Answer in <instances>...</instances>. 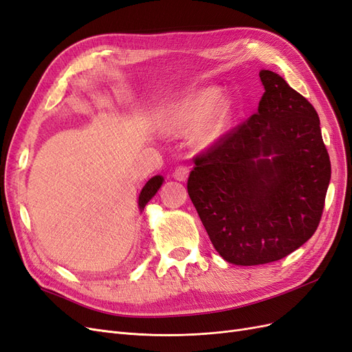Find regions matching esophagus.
Masks as SVG:
<instances>
[{
  "label": "esophagus",
  "instance_id": "1",
  "mask_svg": "<svg viewBox=\"0 0 352 352\" xmlns=\"http://www.w3.org/2000/svg\"><path fill=\"white\" fill-rule=\"evenodd\" d=\"M190 174V169L187 166H178L174 171V178L178 181H187Z\"/></svg>",
  "mask_w": 352,
  "mask_h": 352
}]
</instances>
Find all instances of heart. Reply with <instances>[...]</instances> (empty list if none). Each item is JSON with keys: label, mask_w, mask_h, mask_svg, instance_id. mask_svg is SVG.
Listing matches in <instances>:
<instances>
[{"label": "heart", "mask_w": 352, "mask_h": 352, "mask_svg": "<svg viewBox=\"0 0 352 352\" xmlns=\"http://www.w3.org/2000/svg\"><path fill=\"white\" fill-rule=\"evenodd\" d=\"M234 114V102L218 89L203 87L165 108L161 126L165 133L184 134L192 130L199 147H210L228 130Z\"/></svg>", "instance_id": "b5f03b06"}]
</instances>
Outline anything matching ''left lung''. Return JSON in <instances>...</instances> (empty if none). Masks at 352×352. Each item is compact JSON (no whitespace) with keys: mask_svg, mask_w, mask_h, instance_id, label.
Listing matches in <instances>:
<instances>
[{"mask_svg":"<svg viewBox=\"0 0 352 352\" xmlns=\"http://www.w3.org/2000/svg\"><path fill=\"white\" fill-rule=\"evenodd\" d=\"M256 114L196 156L188 196L221 257L238 266L276 262L319 226L331 181L320 120L270 70Z\"/></svg>","mask_w":352,"mask_h":352,"instance_id":"left-lung-1","label":"left lung"}]
</instances>
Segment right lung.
Here are the masks:
<instances>
[{
  "label": "right lung",
  "instance_id": "obj_1",
  "mask_svg": "<svg viewBox=\"0 0 352 352\" xmlns=\"http://www.w3.org/2000/svg\"><path fill=\"white\" fill-rule=\"evenodd\" d=\"M162 183H164V177L155 175V177H152V178L144 184V187L142 188L140 195H139V200H138L140 212H143L144 206L147 205V201H149V200L156 195L157 190L161 188Z\"/></svg>",
  "mask_w": 352,
  "mask_h": 352
}]
</instances>
